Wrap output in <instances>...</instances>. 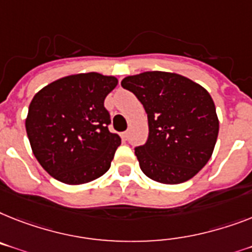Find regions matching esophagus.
Here are the masks:
<instances>
[{
  "instance_id": "1",
  "label": "esophagus",
  "mask_w": 252,
  "mask_h": 252,
  "mask_svg": "<svg viewBox=\"0 0 252 252\" xmlns=\"http://www.w3.org/2000/svg\"><path fill=\"white\" fill-rule=\"evenodd\" d=\"M121 138L124 139V140H127V139H128V132H127V131H125V132H122Z\"/></svg>"
}]
</instances>
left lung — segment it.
I'll return each mask as SVG.
<instances>
[{"label":"left lung","mask_w":252,"mask_h":252,"mask_svg":"<svg viewBox=\"0 0 252 252\" xmlns=\"http://www.w3.org/2000/svg\"><path fill=\"white\" fill-rule=\"evenodd\" d=\"M148 116L149 136L135 148L141 171L162 184H180L209 162L219 134L213 97L199 84L171 72L125 77Z\"/></svg>","instance_id":"left-lung-1"}]
</instances>
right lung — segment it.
<instances>
[{"label":"right lung","mask_w":252,"mask_h":252,"mask_svg":"<svg viewBox=\"0 0 252 252\" xmlns=\"http://www.w3.org/2000/svg\"><path fill=\"white\" fill-rule=\"evenodd\" d=\"M117 84L114 76L96 72L70 74L33 96L26 130L33 155L49 175L80 186L109 170L121 138L108 130L104 100Z\"/></svg>","instance_id":"add662e5"}]
</instances>
